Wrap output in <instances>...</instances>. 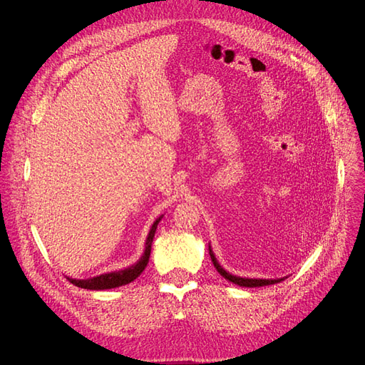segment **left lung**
<instances>
[{"mask_svg": "<svg viewBox=\"0 0 365 365\" xmlns=\"http://www.w3.org/2000/svg\"><path fill=\"white\" fill-rule=\"evenodd\" d=\"M210 257H212V262H213L215 267H216L217 272H219L223 278H226L227 281H231V282H234V284H238V285H241V287H263V285L277 284V282L284 281V278H279V279H252V278L234 277V275H231L229 272H226V271L223 269V267L217 263V260H216V257H215V255H213V252H212V248H210Z\"/></svg>", "mask_w": 365, "mask_h": 365, "instance_id": "1", "label": "left lung"}]
</instances>
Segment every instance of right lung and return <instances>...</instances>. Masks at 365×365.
<instances>
[{"label": "right lung", "mask_w": 365, "mask_h": 365, "mask_svg": "<svg viewBox=\"0 0 365 365\" xmlns=\"http://www.w3.org/2000/svg\"><path fill=\"white\" fill-rule=\"evenodd\" d=\"M160 220H161V217L157 219L155 223L152 225L150 232H149L148 240H146L145 253H143V256L140 257V260L136 264L127 267V269H124V271L103 274L101 277H94V278H90V279H71V278H68V279L73 285L81 287V289H87V290H108V289H115V287L125 285V284L134 281L143 272V269H145L148 262H149L152 240H153V235H155V231H157V226H158Z\"/></svg>", "instance_id": "obj_1"}]
</instances>
